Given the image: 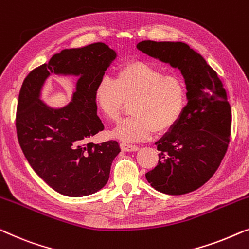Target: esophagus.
Returning a JSON list of instances; mask_svg holds the SVG:
<instances>
[{
	"mask_svg": "<svg viewBox=\"0 0 249 249\" xmlns=\"http://www.w3.org/2000/svg\"><path fill=\"white\" fill-rule=\"evenodd\" d=\"M121 149L124 152H132V151H138L139 146L132 145V144H126V143H121Z\"/></svg>",
	"mask_w": 249,
	"mask_h": 249,
	"instance_id": "1",
	"label": "esophagus"
}]
</instances>
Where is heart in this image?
Segmentation results:
<instances>
[{"label":"heart","instance_id":"obj_1","mask_svg":"<svg viewBox=\"0 0 249 249\" xmlns=\"http://www.w3.org/2000/svg\"><path fill=\"white\" fill-rule=\"evenodd\" d=\"M131 100L132 116L121 122L111 136L123 142L143 141L177 124L186 107V83L178 74L135 61L121 66L115 81L104 76L94 87V105L109 121H116L125 101Z\"/></svg>","mask_w":249,"mask_h":249}]
</instances>
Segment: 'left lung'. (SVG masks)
I'll list each match as a JSON object with an SVG mask.
<instances>
[{
	"label": "left lung",
	"mask_w": 249,
	"mask_h": 249,
	"mask_svg": "<svg viewBox=\"0 0 249 249\" xmlns=\"http://www.w3.org/2000/svg\"><path fill=\"white\" fill-rule=\"evenodd\" d=\"M136 47L179 70L187 89L179 121L156 142L159 161L145 174L146 180L161 193H190L213 176L228 149L231 108L226 90L214 70L187 44L144 40Z\"/></svg>",
	"instance_id": "8db88e82"
}]
</instances>
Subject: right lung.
I'll list each match as a JSON object with an SVG mask.
<instances>
[{"instance_id": "add662e5", "label": "right lung", "mask_w": 249, "mask_h": 249, "mask_svg": "<svg viewBox=\"0 0 249 249\" xmlns=\"http://www.w3.org/2000/svg\"><path fill=\"white\" fill-rule=\"evenodd\" d=\"M116 57V52L104 43L63 50L33 70L21 87L16 120L19 144L31 168L59 194H93L109 179L120 144H93L87 140L104 129L93 90ZM52 74L79 78L71 101L59 108L41 100V89Z\"/></svg>"}]
</instances>
